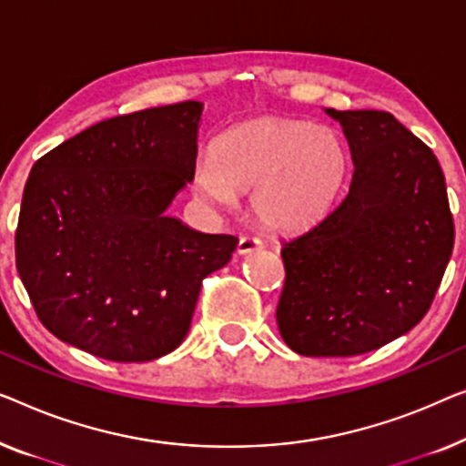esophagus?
I'll list each match as a JSON object with an SVG mask.
<instances>
[{"label":"esophagus","mask_w":466,"mask_h":466,"mask_svg":"<svg viewBox=\"0 0 466 466\" xmlns=\"http://www.w3.org/2000/svg\"><path fill=\"white\" fill-rule=\"evenodd\" d=\"M260 248H262V241L258 238H241L238 244V252L244 256V254H252Z\"/></svg>","instance_id":"esophagus-1"}]
</instances>
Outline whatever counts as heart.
Segmentation results:
<instances>
[{
	"instance_id": "obj_1",
	"label": "heart",
	"mask_w": 466,
	"mask_h": 466,
	"mask_svg": "<svg viewBox=\"0 0 466 466\" xmlns=\"http://www.w3.org/2000/svg\"><path fill=\"white\" fill-rule=\"evenodd\" d=\"M349 177V151L328 126L258 119L222 134L195 167V193L214 208L249 195L254 217L281 233L302 231L332 212Z\"/></svg>"
}]
</instances>
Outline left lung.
Segmentation results:
<instances>
[{
  "mask_svg": "<svg viewBox=\"0 0 466 466\" xmlns=\"http://www.w3.org/2000/svg\"><path fill=\"white\" fill-rule=\"evenodd\" d=\"M345 134L353 180L326 218L281 239L278 326L309 357L370 353L429 311L454 248L440 161L384 111L323 109Z\"/></svg>",
  "mask_w": 466,
  "mask_h": 466,
  "instance_id": "left-lung-1",
  "label": "left lung"
}]
</instances>
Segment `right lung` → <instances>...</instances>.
I'll return each mask as SVG.
<instances>
[{
    "label": "right lung",
    "mask_w": 466,
    "mask_h": 466,
    "mask_svg": "<svg viewBox=\"0 0 466 466\" xmlns=\"http://www.w3.org/2000/svg\"><path fill=\"white\" fill-rule=\"evenodd\" d=\"M204 103L111 117L35 161L16 228V268L39 321L100 360L172 353L201 281L233 235L195 231L167 208L195 177Z\"/></svg>",
    "instance_id": "obj_1"
}]
</instances>
